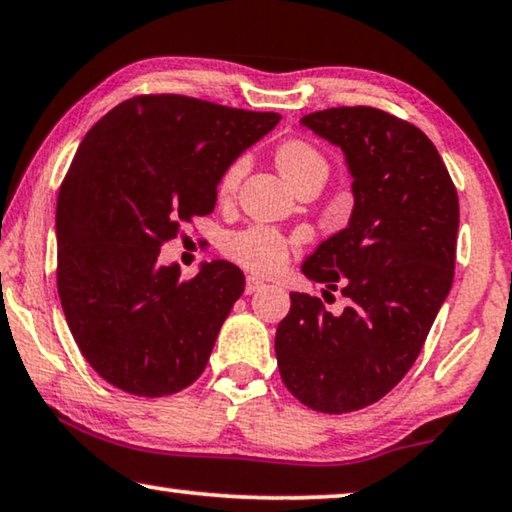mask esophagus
<instances>
[{"label": "esophagus", "mask_w": 512, "mask_h": 512, "mask_svg": "<svg viewBox=\"0 0 512 512\" xmlns=\"http://www.w3.org/2000/svg\"><path fill=\"white\" fill-rule=\"evenodd\" d=\"M264 287V280L257 278V276H248L246 278V294H255Z\"/></svg>", "instance_id": "34e87169"}]
</instances>
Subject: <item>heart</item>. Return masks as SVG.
<instances>
[{
    "label": "heart",
    "instance_id": "obj_1",
    "mask_svg": "<svg viewBox=\"0 0 512 512\" xmlns=\"http://www.w3.org/2000/svg\"><path fill=\"white\" fill-rule=\"evenodd\" d=\"M276 164L292 187L311 181V178L325 181L329 171L325 155L313 143L304 139H287L280 143L276 148ZM243 169H246V160L239 157V160H234L222 171L218 183L220 197H229L236 190V185H239L243 176ZM222 250L236 264L246 266V269L255 273L271 276V273L283 269L287 257H290V241L280 232H276V229L253 225L241 229V232L227 234L225 241H222Z\"/></svg>",
    "mask_w": 512,
    "mask_h": 512
}]
</instances>
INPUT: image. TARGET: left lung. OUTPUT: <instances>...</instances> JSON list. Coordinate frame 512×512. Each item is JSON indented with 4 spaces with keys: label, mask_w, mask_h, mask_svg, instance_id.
<instances>
[{
    "label": "left lung",
    "mask_w": 512,
    "mask_h": 512,
    "mask_svg": "<svg viewBox=\"0 0 512 512\" xmlns=\"http://www.w3.org/2000/svg\"><path fill=\"white\" fill-rule=\"evenodd\" d=\"M301 125L343 150L355 197L348 227L301 271L348 306L334 315L292 292L276 357L294 397L338 415L383 399L420 355L455 278L459 199L434 143L406 120L341 106Z\"/></svg>",
    "instance_id": "8db88e82"
}]
</instances>
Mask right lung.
<instances>
[{"label":"right lung","instance_id":"1","mask_svg":"<svg viewBox=\"0 0 512 512\" xmlns=\"http://www.w3.org/2000/svg\"><path fill=\"white\" fill-rule=\"evenodd\" d=\"M257 113L181 95H141L85 134L57 197V292L88 364L122 392L167 397L192 385L243 271L225 259L157 262L164 241L208 215L222 171L278 125Z\"/></svg>","mask_w":512,"mask_h":512}]
</instances>
